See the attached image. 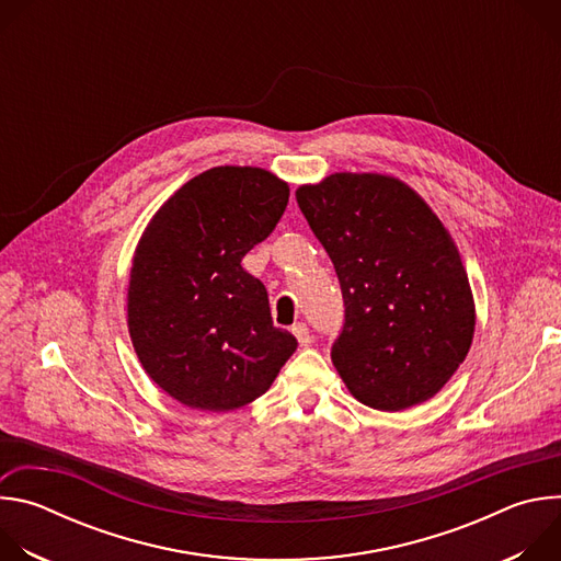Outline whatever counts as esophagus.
Masks as SVG:
<instances>
[{
	"label": "esophagus",
	"mask_w": 561,
	"mask_h": 561,
	"mask_svg": "<svg viewBox=\"0 0 561 561\" xmlns=\"http://www.w3.org/2000/svg\"><path fill=\"white\" fill-rule=\"evenodd\" d=\"M293 335L297 337L299 346H310V344H312V335H310V331H308L306 324H295V327H293Z\"/></svg>",
	"instance_id": "obj_1"
}]
</instances>
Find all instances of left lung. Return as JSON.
<instances>
[{"instance_id":"1","label":"left lung","mask_w":561,"mask_h":561,"mask_svg":"<svg viewBox=\"0 0 561 561\" xmlns=\"http://www.w3.org/2000/svg\"><path fill=\"white\" fill-rule=\"evenodd\" d=\"M297 204L327 249L344 297L331 359L362 404L404 411L431 399L466 359L474 301L453 237L404 182L335 173Z\"/></svg>"}]
</instances>
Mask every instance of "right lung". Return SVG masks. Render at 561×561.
I'll return each instance as SVG.
<instances>
[{"label": "right lung", "instance_id": "right-lung-1", "mask_svg": "<svg viewBox=\"0 0 561 561\" xmlns=\"http://www.w3.org/2000/svg\"><path fill=\"white\" fill-rule=\"evenodd\" d=\"M288 195V184L264 169L217 167L186 182L139 239L128 333L148 377L188 409L251 404L297 348L273 327L264 284L242 268Z\"/></svg>", "mask_w": 561, "mask_h": 561}]
</instances>
